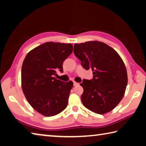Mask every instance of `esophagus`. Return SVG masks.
Listing matches in <instances>:
<instances>
[{
	"label": "esophagus",
	"instance_id": "34e87169",
	"mask_svg": "<svg viewBox=\"0 0 146 146\" xmlns=\"http://www.w3.org/2000/svg\"><path fill=\"white\" fill-rule=\"evenodd\" d=\"M73 85L74 86H77V85H79V83H77V82H76L75 81H73Z\"/></svg>",
	"mask_w": 146,
	"mask_h": 146
}]
</instances>
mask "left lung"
Here are the masks:
<instances>
[{"label":"left lung","mask_w":146,"mask_h":146,"mask_svg":"<svg viewBox=\"0 0 146 146\" xmlns=\"http://www.w3.org/2000/svg\"><path fill=\"white\" fill-rule=\"evenodd\" d=\"M74 53L84 68L93 71L92 80L84 79L80 84L84 107L98 114L112 110L123 99L128 84L126 68L120 55L98 41L75 44Z\"/></svg>","instance_id":"obj_1"}]
</instances>
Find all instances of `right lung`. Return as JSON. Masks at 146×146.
Wrapping results in <instances>:
<instances>
[{
  "instance_id": "obj_1",
  "label": "right lung",
  "mask_w": 146,
  "mask_h": 146,
  "mask_svg": "<svg viewBox=\"0 0 146 146\" xmlns=\"http://www.w3.org/2000/svg\"><path fill=\"white\" fill-rule=\"evenodd\" d=\"M73 52L71 43L46 42L31 50L22 67V88L29 104L46 117L64 110L68 105L72 81L54 77L62 71V62Z\"/></svg>"
}]
</instances>
